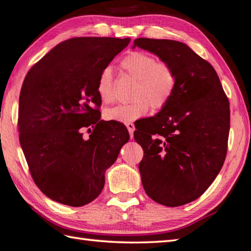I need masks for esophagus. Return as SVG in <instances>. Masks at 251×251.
<instances>
[{
	"label": "esophagus",
	"instance_id": "esophagus-1",
	"mask_svg": "<svg viewBox=\"0 0 251 251\" xmlns=\"http://www.w3.org/2000/svg\"><path fill=\"white\" fill-rule=\"evenodd\" d=\"M126 127L127 129L129 131V135H130V138L134 137V131H135V125L132 124V123H126Z\"/></svg>",
	"mask_w": 251,
	"mask_h": 251
}]
</instances>
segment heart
Wrapping results in <instances>:
<instances>
[{"label":"heart","mask_w":251,"mask_h":251,"mask_svg":"<svg viewBox=\"0 0 251 251\" xmlns=\"http://www.w3.org/2000/svg\"><path fill=\"white\" fill-rule=\"evenodd\" d=\"M126 75L135 80L130 103L106 109L104 116L109 121L130 123L145 116L151 106L160 110L168 104L173 97L177 77L171 63L149 53L132 51L120 63ZM97 92L103 103H111L115 98V86L110 67L101 71L97 82Z\"/></svg>","instance_id":"obj_1"}]
</instances>
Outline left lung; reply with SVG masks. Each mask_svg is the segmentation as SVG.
I'll return each mask as SVG.
<instances>
[{
    "label": "left lung",
    "mask_w": 251,
    "mask_h": 251,
    "mask_svg": "<svg viewBox=\"0 0 251 251\" xmlns=\"http://www.w3.org/2000/svg\"><path fill=\"white\" fill-rule=\"evenodd\" d=\"M134 47L173 65L177 82L170 102L136 127L144 149L139 163L149 197L166 207L196 200L213 183L225 161L229 102L211 64L185 43L138 38Z\"/></svg>",
    "instance_id": "left-lung-1"
}]
</instances>
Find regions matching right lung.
Segmentation results:
<instances>
[{
  "label": "right lung",
  "mask_w": 251,
  "mask_h": 251,
  "mask_svg": "<svg viewBox=\"0 0 251 251\" xmlns=\"http://www.w3.org/2000/svg\"><path fill=\"white\" fill-rule=\"evenodd\" d=\"M129 38L77 37L58 43L27 73L19 96V142L34 184L71 207L95 200L104 173L129 139L120 122L100 120L97 82ZM90 131L85 139L83 130Z\"/></svg>",
  "instance_id": "obj_1"
}]
</instances>
